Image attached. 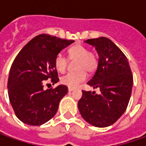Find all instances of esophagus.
Returning a JSON list of instances; mask_svg holds the SVG:
<instances>
[{
	"mask_svg": "<svg viewBox=\"0 0 146 146\" xmlns=\"http://www.w3.org/2000/svg\"><path fill=\"white\" fill-rule=\"evenodd\" d=\"M68 91L69 92H72V91H74V88H68Z\"/></svg>",
	"mask_w": 146,
	"mask_h": 146,
	"instance_id": "esophagus-1",
	"label": "esophagus"
}]
</instances>
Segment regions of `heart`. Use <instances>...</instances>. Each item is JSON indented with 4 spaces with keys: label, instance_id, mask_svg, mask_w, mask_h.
Instances as JSON below:
<instances>
[{
    "label": "heart",
    "instance_id": "1",
    "mask_svg": "<svg viewBox=\"0 0 146 146\" xmlns=\"http://www.w3.org/2000/svg\"><path fill=\"white\" fill-rule=\"evenodd\" d=\"M68 57L71 61H76L75 69L77 71L70 72L63 76L60 81L62 84L69 88H76L79 84L86 79V72L92 73L98 67V58L95 53L88 52L85 46L75 44L68 49ZM67 59L62 53L56 56L54 65L58 71L63 73L67 67Z\"/></svg>",
    "mask_w": 146,
    "mask_h": 146
}]
</instances>
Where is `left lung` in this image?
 Listing matches in <instances>:
<instances>
[{"mask_svg":"<svg viewBox=\"0 0 146 146\" xmlns=\"http://www.w3.org/2000/svg\"><path fill=\"white\" fill-rule=\"evenodd\" d=\"M84 42L94 47L99 57L97 70L88 84L98 88L100 93L82 91L78 108L89 124L106 127L126 110L133 85L132 71L126 56L110 39L102 36Z\"/></svg>","mask_w":146,"mask_h":146,"instance_id":"obj_1","label":"left lung"}]
</instances>
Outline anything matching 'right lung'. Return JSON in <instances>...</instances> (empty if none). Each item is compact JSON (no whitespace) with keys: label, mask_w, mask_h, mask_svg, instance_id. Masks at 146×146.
<instances>
[{"label":"right lung","mask_w":146,"mask_h":146,"mask_svg":"<svg viewBox=\"0 0 146 146\" xmlns=\"http://www.w3.org/2000/svg\"><path fill=\"white\" fill-rule=\"evenodd\" d=\"M74 40L41 34L26 44L14 59L9 70L8 94L18 119L31 126L42 125L56 115L62 98L68 93L66 85L44 89L51 79L59 81L54 60Z\"/></svg>","instance_id":"1"}]
</instances>
